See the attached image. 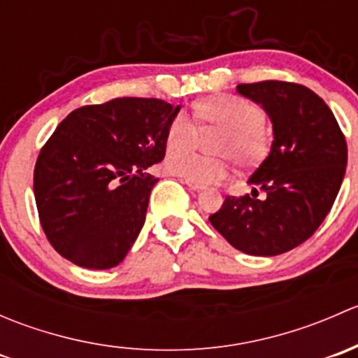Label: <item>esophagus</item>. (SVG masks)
Wrapping results in <instances>:
<instances>
[{"instance_id":"obj_1","label":"esophagus","mask_w":358,"mask_h":358,"mask_svg":"<svg viewBox=\"0 0 358 358\" xmlns=\"http://www.w3.org/2000/svg\"><path fill=\"white\" fill-rule=\"evenodd\" d=\"M183 182L187 183V187H189V189H192V190H202L204 189V187L202 185H199V183H196V182H190V180H183Z\"/></svg>"}]
</instances>
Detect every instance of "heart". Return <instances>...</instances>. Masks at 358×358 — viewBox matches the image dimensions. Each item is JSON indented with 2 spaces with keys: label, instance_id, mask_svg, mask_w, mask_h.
I'll list each match as a JSON object with an SVG mask.
<instances>
[{
  "label": "heart",
  "instance_id": "b5f03b06",
  "mask_svg": "<svg viewBox=\"0 0 358 358\" xmlns=\"http://www.w3.org/2000/svg\"><path fill=\"white\" fill-rule=\"evenodd\" d=\"M194 114L204 131H218L209 143L211 152L218 156H201L185 149L194 145L199 131L190 115L182 110L169 121L166 131V149L169 150L166 168L171 173L199 185H209L229 175L227 157L241 168H252L265 159L270 136L263 126L265 110L258 103L236 95L213 96L197 103Z\"/></svg>",
  "mask_w": 358,
  "mask_h": 358
}]
</instances>
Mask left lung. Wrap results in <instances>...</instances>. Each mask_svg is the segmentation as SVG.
<instances>
[{"mask_svg":"<svg viewBox=\"0 0 358 358\" xmlns=\"http://www.w3.org/2000/svg\"><path fill=\"white\" fill-rule=\"evenodd\" d=\"M273 124L272 150L249 178L266 197L227 196L209 216L211 225L239 251L275 256L313 236L333 208L346 169V140L327 103L298 83L239 85Z\"/></svg>","mask_w":358,"mask_h":358,"instance_id":"1","label":"left lung"}]
</instances>
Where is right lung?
I'll return each instance as SVG.
<instances>
[{"label":"right lung","mask_w":358,"mask_h":358,"mask_svg":"<svg viewBox=\"0 0 358 358\" xmlns=\"http://www.w3.org/2000/svg\"><path fill=\"white\" fill-rule=\"evenodd\" d=\"M180 106L122 96L72 110L39 150L34 197L46 239L85 268L119 265L145 223V173L166 154V131Z\"/></svg>","instance_id":"right-lung-1"}]
</instances>
